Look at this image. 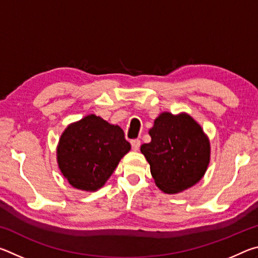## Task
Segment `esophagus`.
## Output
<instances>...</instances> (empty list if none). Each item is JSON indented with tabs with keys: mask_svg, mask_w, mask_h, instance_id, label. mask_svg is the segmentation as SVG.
Instances as JSON below:
<instances>
[{
	"mask_svg": "<svg viewBox=\"0 0 258 258\" xmlns=\"http://www.w3.org/2000/svg\"><path fill=\"white\" fill-rule=\"evenodd\" d=\"M131 145H132V149L134 151H138L140 146H141V142H140V140H132V141H131Z\"/></svg>",
	"mask_w": 258,
	"mask_h": 258,
	"instance_id": "1",
	"label": "esophagus"
}]
</instances>
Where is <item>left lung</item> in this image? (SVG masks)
<instances>
[{
  "label": "left lung",
  "instance_id": "1",
  "mask_svg": "<svg viewBox=\"0 0 258 258\" xmlns=\"http://www.w3.org/2000/svg\"><path fill=\"white\" fill-rule=\"evenodd\" d=\"M149 135L151 141L140 150L161 191L175 195L202 180L211 161V142L189 113H159Z\"/></svg>",
  "mask_w": 258,
  "mask_h": 258
}]
</instances>
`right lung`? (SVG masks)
<instances>
[{"label": "right lung", "instance_id": "1", "mask_svg": "<svg viewBox=\"0 0 258 258\" xmlns=\"http://www.w3.org/2000/svg\"><path fill=\"white\" fill-rule=\"evenodd\" d=\"M130 150L118 125L90 113L64 128L56 146V163L73 187L94 192L104 185Z\"/></svg>", "mask_w": 258, "mask_h": 258}]
</instances>
